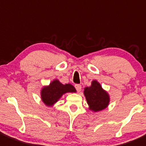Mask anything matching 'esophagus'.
<instances>
[{"mask_svg":"<svg viewBox=\"0 0 146 146\" xmlns=\"http://www.w3.org/2000/svg\"><path fill=\"white\" fill-rule=\"evenodd\" d=\"M75 88H76V90L78 92H80L81 90V86L80 84H76L75 85Z\"/></svg>","mask_w":146,"mask_h":146,"instance_id":"34e87169","label":"esophagus"}]
</instances>
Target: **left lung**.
<instances>
[{
  "instance_id": "left-lung-1",
  "label": "left lung",
  "mask_w": 146,
  "mask_h": 146,
  "mask_svg": "<svg viewBox=\"0 0 146 146\" xmlns=\"http://www.w3.org/2000/svg\"><path fill=\"white\" fill-rule=\"evenodd\" d=\"M84 95L89 109L93 112H98L106 108L110 102L108 93L102 88L100 83L96 80L92 81L90 87L85 88Z\"/></svg>"
}]
</instances>
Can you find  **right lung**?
<instances>
[{
    "label": "right lung",
    "mask_w": 146,
    "mask_h": 146,
    "mask_svg": "<svg viewBox=\"0 0 146 146\" xmlns=\"http://www.w3.org/2000/svg\"><path fill=\"white\" fill-rule=\"evenodd\" d=\"M76 90L71 84H62L58 80L55 79L50 85L45 86L40 92L42 101L47 106H53L63 94L66 93H76Z\"/></svg>",
    "instance_id": "add662e5"
}]
</instances>
